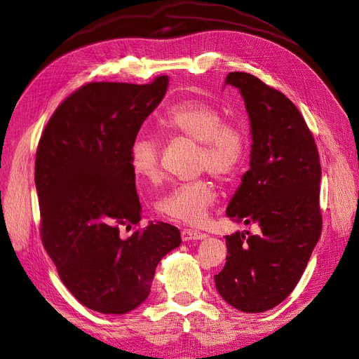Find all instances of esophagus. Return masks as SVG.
<instances>
[{
    "label": "esophagus",
    "instance_id": "34e87169",
    "mask_svg": "<svg viewBox=\"0 0 359 359\" xmlns=\"http://www.w3.org/2000/svg\"><path fill=\"white\" fill-rule=\"evenodd\" d=\"M181 237L184 241H189V240H203L207 237L205 233L197 231V230H191V229H184L181 231Z\"/></svg>",
    "mask_w": 359,
    "mask_h": 359
}]
</instances>
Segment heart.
Here are the masks:
<instances>
[{
  "label": "heart",
  "mask_w": 359,
  "mask_h": 359,
  "mask_svg": "<svg viewBox=\"0 0 359 359\" xmlns=\"http://www.w3.org/2000/svg\"><path fill=\"white\" fill-rule=\"evenodd\" d=\"M159 129L171 140H189L200 144L197 170L208 171L218 180H231L241 170L249 152V136L236 122L226 121L218 107L188 100L170 106L158 119ZM132 171L145 181L162 180L161 148L152 136L140 133L130 145ZM217 201V191L208 178L177 184L158 203L162 215L172 222L200 226Z\"/></svg>",
  "instance_id": "heart-1"
}]
</instances>
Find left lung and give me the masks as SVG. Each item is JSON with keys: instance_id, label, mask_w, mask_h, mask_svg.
<instances>
[{"instance_id": "left-lung-1", "label": "left lung", "mask_w": 359, "mask_h": 359, "mask_svg": "<svg viewBox=\"0 0 359 359\" xmlns=\"http://www.w3.org/2000/svg\"><path fill=\"white\" fill-rule=\"evenodd\" d=\"M252 126V158L227 217L257 224L259 234L226 236L227 262L215 287L233 308L260 313L294 289L320 237V162L313 135L299 109L256 76L231 72Z\"/></svg>"}]
</instances>
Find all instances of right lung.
<instances>
[{
    "mask_svg": "<svg viewBox=\"0 0 359 359\" xmlns=\"http://www.w3.org/2000/svg\"><path fill=\"white\" fill-rule=\"evenodd\" d=\"M168 76L148 85L95 81L67 96L36 154L40 234L62 282L86 308L122 315L148 297L161 259L181 244L167 223L140 226L130 145L161 103Z\"/></svg>",
    "mask_w": 359,
    "mask_h": 359,
    "instance_id": "obj_1",
    "label": "right lung"
}]
</instances>
